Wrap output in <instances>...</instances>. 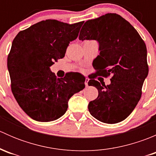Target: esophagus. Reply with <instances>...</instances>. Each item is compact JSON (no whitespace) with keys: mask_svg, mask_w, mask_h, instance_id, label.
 <instances>
[{"mask_svg":"<svg viewBox=\"0 0 156 156\" xmlns=\"http://www.w3.org/2000/svg\"><path fill=\"white\" fill-rule=\"evenodd\" d=\"M88 81H89V78H85V82H84V84H85L86 87H87V86H88Z\"/></svg>","mask_w":156,"mask_h":156,"instance_id":"esophagus-1","label":"esophagus"}]
</instances>
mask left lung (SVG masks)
Wrapping results in <instances>:
<instances>
[{
    "label": "left lung",
    "instance_id": "left-lung-1",
    "mask_svg": "<svg viewBox=\"0 0 156 156\" xmlns=\"http://www.w3.org/2000/svg\"><path fill=\"white\" fill-rule=\"evenodd\" d=\"M79 40L99 42L100 55L94 63L96 76L112 75L108 85L92 78L88 82L99 93L97 98L89 103L90 113L103 123L122 122L137 105L149 72L145 42L129 22L116 13L86 22Z\"/></svg>",
    "mask_w": 156,
    "mask_h": 156
}]
</instances>
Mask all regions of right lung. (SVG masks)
Returning <instances> with one entry per match:
<instances>
[{
  "instance_id": "1",
  "label": "right lung",
  "mask_w": 156,
  "mask_h": 156,
  "mask_svg": "<svg viewBox=\"0 0 156 156\" xmlns=\"http://www.w3.org/2000/svg\"><path fill=\"white\" fill-rule=\"evenodd\" d=\"M83 23L43 20L20 31L12 41L7 57L11 90L20 107L34 120L47 122L60 118L70 97L85 87L81 74L57 78L50 69L65 56Z\"/></svg>"
}]
</instances>
